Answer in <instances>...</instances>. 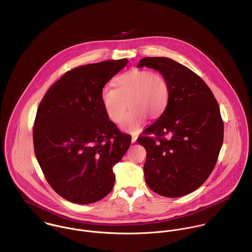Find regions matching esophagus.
<instances>
[{
    "mask_svg": "<svg viewBox=\"0 0 252 252\" xmlns=\"http://www.w3.org/2000/svg\"><path fill=\"white\" fill-rule=\"evenodd\" d=\"M137 139H138V136L137 135H133L132 136V143H136Z\"/></svg>",
    "mask_w": 252,
    "mask_h": 252,
    "instance_id": "34e87169",
    "label": "esophagus"
}]
</instances>
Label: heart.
Returning <instances> with one entry per match:
<instances>
[{
  "mask_svg": "<svg viewBox=\"0 0 252 252\" xmlns=\"http://www.w3.org/2000/svg\"><path fill=\"white\" fill-rule=\"evenodd\" d=\"M101 100L108 118L120 123L129 105L131 110L121 123V129L132 134L139 133L149 116H161L168 107L170 89L166 78L159 72L131 70L118 75L114 87L102 89Z\"/></svg>",
  "mask_w": 252,
  "mask_h": 252,
  "instance_id": "b5f03b06",
  "label": "heart"
}]
</instances>
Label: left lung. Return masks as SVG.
<instances>
[{"mask_svg": "<svg viewBox=\"0 0 252 252\" xmlns=\"http://www.w3.org/2000/svg\"><path fill=\"white\" fill-rule=\"evenodd\" d=\"M142 67L161 72L170 89L166 110L138 139L146 150L144 179L161 196L181 197L198 189L215 169L224 134L219 106L206 82L173 59L146 57L138 64Z\"/></svg>", "mask_w": 252, "mask_h": 252, "instance_id": "obj_1", "label": "left lung"}]
</instances>
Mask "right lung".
Segmentation results:
<instances>
[{"instance_id": "1", "label": "right lung", "mask_w": 252, "mask_h": 252, "mask_svg": "<svg viewBox=\"0 0 252 252\" xmlns=\"http://www.w3.org/2000/svg\"><path fill=\"white\" fill-rule=\"evenodd\" d=\"M128 63L108 60L74 68L45 93L36 110V160L53 190L75 204H92L111 191L112 167L131 144L109 120L101 92Z\"/></svg>"}]
</instances>
